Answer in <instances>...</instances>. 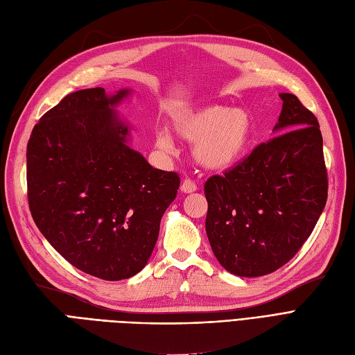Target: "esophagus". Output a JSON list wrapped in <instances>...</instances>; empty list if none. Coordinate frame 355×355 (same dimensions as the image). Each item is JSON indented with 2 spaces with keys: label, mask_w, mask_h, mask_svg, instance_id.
<instances>
[{
  "label": "esophagus",
  "mask_w": 355,
  "mask_h": 355,
  "mask_svg": "<svg viewBox=\"0 0 355 355\" xmlns=\"http://www.w3.org/2000/svg\"><path fill=\"white\" fill-rule=\"evenodd\" d=\"M180 191H182V192H185V194H191V192H196V191H197L196 182H192L191 179H185L184 182H182Z\"/></svg>",
  "instance_id": "1"
}]
</instances>
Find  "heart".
Masks as SVG:
<instances>
[{
	"instance_id": "1",
	"label": "heart",
	"mask_w": 355,
	"mask_h": 355,
	"mask_svg": "<svg viewBox=\"0 0 355 355\" xmlns=\"http://www.w3.org/2000/svg\"><path fill=\"white\" fill-rule=\"evenodd\" d=\"M175 130L184 141L194 144V157L210 170H227L240 163L253 139L250 114L225 105L204 106L179 116ZM157 146L164 153L173 151V141L167 132L157 135Z\"/></svg>"
}]
</instances>
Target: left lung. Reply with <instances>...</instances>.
<instances>
[{"instance_id": "obj_1", "label": "left lung", "mask_w": 355, "mask_h": 355, "mask_svg": "<svg viewBox=\"0 0 355 355\" xmlns=\"http://www.w3.org/2000/svg\"><path fill=\"white\" fill-rule=\"evenodd\" d=\"M275 137L223 176L204 185L211 250L228 272L277 271L313 232L327 201L323 137L315 115L292 93H280Z\"/></svg>"}]
</instances>
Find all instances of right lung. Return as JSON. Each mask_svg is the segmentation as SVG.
I'll return each instance as SVG.
<instances>
[{"label": "right lung", "mask_w": 355, "mask_h": 355, "mask_svg": "<svg viewBox=\"0 0 355 355\" xmlns=\"http://www.w3.org/2000/svg\"><path fill=\"white\" fill-rule=\"evenodd\" d=\"M130 93L96 87L65 96L41 116L26 148L38 230L71 265L108 282L144 270L180 184L128 146L130 127L115 106Z\"/></svg>", "instance_id": "1"}]
</instances>
